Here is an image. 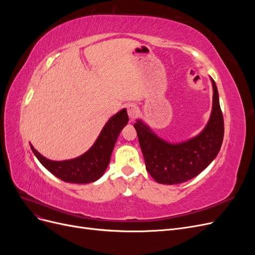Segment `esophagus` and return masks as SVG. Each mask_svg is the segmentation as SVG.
<instances>
[{"instance_id":"esophagus-1","label":"esophagus","mask_w":255,"mask_h":255,"mask_svg":"<svg viewBox=\"0 0 255 255\" xmlns=\"http://www.w3.org/2000/svg\"><path fill=\"white\" fill-rule=\"evenodd\" d=\"M138 113H139V110H138V107L136 104H128V115L129 118L134 119L136 116L138 115Z\"/></svg>"}]
</instances>
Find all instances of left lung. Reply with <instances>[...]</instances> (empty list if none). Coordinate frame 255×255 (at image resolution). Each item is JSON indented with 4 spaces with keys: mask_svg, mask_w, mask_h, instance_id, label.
<instances>
[{
    "mask_svg": "<svg viewBox=\"0 0 255 255\" xmlns=\"http://www.w3.org/2000/svg\"><path fill=\"white\" fill-rule=\"evenodd\" d=\"M213 107L210 120L199 135L170 143L159 138L141 120L134 123L146 171L157 183L173 185L191 180L210 165L221 148L225 125L217 86L213 79Z\"/></svg>",
    "mask_w": 255,
    "mask_h": 255,
    "instance_id": "obj_1",
    "label": "left lung"
}]
</instances>
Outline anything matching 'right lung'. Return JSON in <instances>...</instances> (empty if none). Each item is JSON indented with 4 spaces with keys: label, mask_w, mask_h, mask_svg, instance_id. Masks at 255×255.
Wrapping results in <instances>:
<instances>
[{
    "label": "right lung",
    "mask_w": 255,
    "mask_h": 255,
    "mask_svg": "<svg viewBox=\"0 0 255 255\" xmlns=\"http://www.w3.org/2000/svg\"><path fill=\"white\" fill-rule=\"evenodd\" d=\"M127 110L123 109L106 122L94 145L83 155L55 161L45 158L30 144L38 160L58 179L68 183L87 184L99 180L110 164L112 152L121 129L128 125Z\"/></svg>",
    "instance_id": "1"
}]
</instances>
